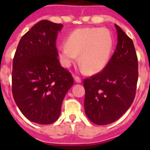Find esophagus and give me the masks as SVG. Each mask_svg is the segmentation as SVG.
Listing matches in <instances>:
<instances>
[{
  "mask_svg": "<svg viewBox=\"0 0 150 150\" xmlns=\"http://www.w3.org/2000/svg\"><path fill=\"white\" fill-rule=\"evenodd\" d=\"M74 80H75V81L78 83H81V79H80V77H79V76H74Z\"/></svg>",
  "mask_w": 150,
  "mask_h": 150,
  "instance_id": "1",
  "label": "esophagus"
}]
</instances>
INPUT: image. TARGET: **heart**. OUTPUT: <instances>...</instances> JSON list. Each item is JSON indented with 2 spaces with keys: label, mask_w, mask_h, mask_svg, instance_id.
<instances>
[{
  "label": "heart",
  "mask_w": 150,
  "mask_h": 150,
  "mask_svg": "<svg viewBox=\"0 0 150 150\" xmlns=\"http://www.w3.org/2000/svg\"><path fill=\"white\" fill-rule=\"evenodd\" d=\"M113 38L104 28H82L68 36L66 45L59 47V59L65 67H71L79 55L82 70L91 74L105 68L110 59Z\"/></svg>",
  "instance_id": "b5f03b06"
}]
</instances>
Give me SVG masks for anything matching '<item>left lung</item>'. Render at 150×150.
<instances>
[{"mask_svg": "<svg viewBox=\"0 0 150 150\" xmlns=\"http://www.w3.org/2000/svg\"><path fill=\"white\" fill-rule=\"evenodd\" d=\"M118 43L105 68L83 81L85 112L98 125L119 120L134 99L138 79V62L133 41L115 25Z\"/></svg>", "mask_w": 150, "mask_h": 150, "instance_id": "8db88e82", "label": "left lung"}]
</instances>
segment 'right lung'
Returning a JSON list of instances; mask_svg holds the SVG:
<instances>
[{
  "label": "right lung",
  "mask_w": 150,
  "mask_h": 150,
  "mask_svg": "<svg viewBox=\"0 0 150 150\" xmlns=\"http://www.w3.org/2000/svg\"><path fill=\"white\" fill-rule=\"evenodd\" d=\"M62 24L41 20L22 36L13 62L12 92L28 120L48 125L59 119L66 93L74 84L62 67L55 41Z\"/></svg>",
  "instance_id": "right-lung-1"
}]
</instances>
